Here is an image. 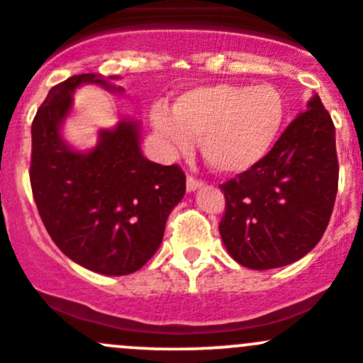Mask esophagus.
Masks as SVG:
<instances>
[{
	"label": "esophagus",
	"mask_w": 363,
	"mask_h": 363,
	"mask_svg": "<svg viewBox=\"0 0 363 363\" xmlns=\"http://www.w3.org/2000/svg\"><path fill=\"white\" fill-rule=\"evenodd\" d=\"M202 184H203L202 179H195L191 177V175H188V181H186V188H188V191H195V189L200 188Z\"/></svg>",
	"instance_id": "obj_1"
}]
</instances>
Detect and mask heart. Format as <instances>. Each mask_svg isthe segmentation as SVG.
I'll return each instance as SVG.
<instances>
[{
    "mask_svg": "<svg viewBox=\"0 0 363 363\" xmlns=\"http://www.w3.org/2000/svg\"><path fill=\"white\" fill-rule=\"evenodd\" d=\"M286 121L282 94L271 84H207L175 99L172 115L156 111L154 128L170 149L186 152L200 138L206 163L220 174H242L266 160Z\"/></svg>",
    "mask_w": 363,
    "mask_h": 363,
    "instance_id": "1",
    "label": "heart"
}]
</instances>
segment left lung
I'll return each instance as SVG.
<instances>
[{
    "instance_id": "left-lung-1",
    "label": "left lung",
    "mask_w": 363,
    "mask_h": 363,
    "mask_svg": "<svg viewBox=\"0 0 363 363\" xmlns=\"http://www.w3.org/2000/svg\"><path fill=\"white\" fill-rule=\"evenodd\" d=\"M220 188V234L232 259L250 269H271L307 255L328 227L339 188L335 125L319 96L262 163Z\"/></svg>"
}]
</instances>
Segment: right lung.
<instances>
[{"label":"right lung","instance_id":"1","mask_svg":"<svg viewBox=\"0 0 363 363\" xmlns=\"http://www.w3.org/2000/svg\"><path fill=\"white\" fill-rule=\"evenodd\" d=\"M83 83L122 90L96 74H77L49 90L31 124V191L45 230L70 260L103 275H129L160 248L186 175L179 164L143 157L138 124L129 121L101 131L90 152L70 149L60 125Z\"/></svg>","mask_w":363,"mask_h":363}]
</instances>
